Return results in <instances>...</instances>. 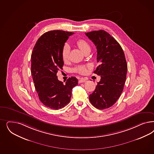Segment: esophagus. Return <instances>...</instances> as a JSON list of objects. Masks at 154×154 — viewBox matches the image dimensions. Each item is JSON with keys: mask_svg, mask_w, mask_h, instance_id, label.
<instances>
[{"mask_svg": "<svg viewBox=\"0 0 154 154\" xmlns=\"http://www.w3.org/2000/svg\"><path fill=\"white\" fill-rule=\"evenodd\" d=\"M87 81V80L85 79L84 78H81L79 80V83H85Z\"/></svg>", "mask_w": 154, "mask_h": 154, "instance_id": "1", "label": "esophagus"}]
</instances>
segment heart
I'll return each mask as SVG.
<instances>
[{
  "instance_id": "1",
  "label": "heart",
  "mask_w": 154,
  "mask_h": 154,
  "mask_svg": "<svg viewBox=\"0 0 154 154\" xmlns=\"http://www.w3.org/2000/svg\"><path fill=\"white\" fill-rule=\"evenodd\" d=\"M76 44L83 52H84L86 50L90 49L91 46L89 44L83 39H79L76 42ZM69 48L68 45H66L63 48L62 51V57L63 61L66 62L69 58ZM88 66L86 65H78L76 66L74 69V71L79 73L80 74H85L87 72V69Z\"/></svg>"
}]
</instances>
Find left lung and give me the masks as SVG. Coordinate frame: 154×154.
<instances>
[{
  "label": "left lung",
  "instance_id": "left-lung-1",
  "mask_svg": "<svg viewBox=\"0 0 154 154\" xmlns=\"http://www.w3.org/2000/svg\"><path fill=\"white\" fill-rule=\"evenodd\" d=\"M85 35L96 46L99 65L94 72L101 76L89 101L97 109H107L116 103L124 89L128 70L124 53L119 43L105 30Z\"/></svg>",
  "mask_w": 154,
  "mask_h": 154
}]
</instances>
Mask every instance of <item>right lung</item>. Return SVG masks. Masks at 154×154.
<instances>
[{"label": "right lung", "instance_id": "right-lung-1", "mask_svg": "<svg viewBox=\"0 0 154 154\" xmlns=\"http://www.w3.org/2000/svg\"><path fill=\"white\" fill-rule=\"evenodd\" d=\"M74 33L51 30L42 35L31 55V73L39 99L46 106L58 110L69 104L72 89L78 80L72 76L66 84L58 79L57 73L62 69V51L69 36Z\"/></svg>", "mask_w": 154, "mask_h": 154}]
</instances>
